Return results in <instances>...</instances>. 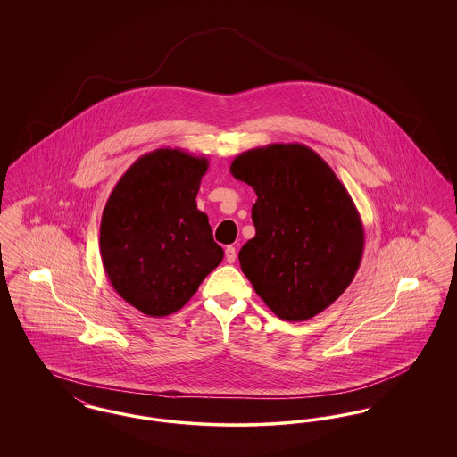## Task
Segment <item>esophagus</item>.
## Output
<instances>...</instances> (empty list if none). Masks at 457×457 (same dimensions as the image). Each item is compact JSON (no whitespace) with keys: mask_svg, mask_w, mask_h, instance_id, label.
I'll return each mask as SVG.
<instances>
[{"mask_svg":"<svg viewBox=\"0 0 457 457\" xmlns=\"http://www.w3.org/2000/svg\"><path fill=\"white\" fill-rule=\"evenodd\" d=\"M226 261L229 262V263H235V261H237V248L235 246H226Z\"/></svg>","mask_w":457,"mask_h":457,"instance_id":"1","label":"esophagus"}]
</instances>
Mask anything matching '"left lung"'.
Listing matches in <instances>:
<instances>
[{
    "instance_id": "8db88e82",
    "label": "left lung",
    "mask_w": 457,
    "mask_h": 457,
    "mask_svg": "<svg viewBox=\"0 0 457 457\" xmlns=\"http://www.w3.org/2000/svg\"><path fill=\"white\" fill-rule=\"evenodd\" d=\"M250 185L255 237L239 250L243 274L287 322L324 312L354 279L365 248L360 212L326 161L303 144H270L235 157Z\"/></svg>"
}]
</instances>
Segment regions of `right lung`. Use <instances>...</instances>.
<instances>
[{
    "label": "right lung",
    "mask_w": 457,
    "mask_h": 457,
    "mask_svg": "<svg viewBox=\"0 0 457 457\" xmlns=\"http://www.w3.org/2000/svg\"><path fill=\"white\" fill-rule=\"evenodd\" d=\"M209 161L155 149L120 178L101 219V259L114 291L149 317L188 303L224 252L196 194Z\"/></svg>",
    "instance_id": "1"
}]
</instances>
